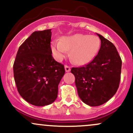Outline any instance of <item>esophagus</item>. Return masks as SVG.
<instances>
[{"instance_id": "1", "label": "esophagus", "mask_w": 133, "mask_h": 133, "mask_svg": "<svg viewBox=\"0 0 133 133\" xmlns=\"http://www.w3.org/2000/svg\"><path fill=\"white\" fill-rule=\"evenodd\" d=\"M65 72H69L71 71V68H70V66H69V65H65Z\"/></svg>"}]
</instances>
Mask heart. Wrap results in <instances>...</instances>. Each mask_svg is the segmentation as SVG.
<instances>
[{
  "instance_id": "1",
  "label": "heart",
  "mask_w": 133,
  "mask_h": 133,
  "mask_svg": "<svg viewBox=\"0 0 133 133\" xmlns=\"http://www.w3.org/2000/svg\"><path fill=\"white\" fill-rule=\"evenodd\" d=\"M101 46L98 37L82 34L64 36L61 41H54L51 44L53 56L57 61L65 57L70 50V58L77 64H85L96 56Z\"/></svg>"
}]
</instances>
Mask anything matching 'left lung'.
I'll return each mask as SVG.
<instances>
[{
	"mask_svg": "<svg viewBox=\"0 0 133 133\" xmlns=\"http://www.w3.org/2000/svg\"><path fill=\"white\" fill-rule=\"evenodd\" d=\"M98 54L88 64L72 68L80 99L90 106L108 101L116 92L121 79L122 61L114 45L101 35Z\"/></svg>",
	"mask_w": 133,
	"mask_h": 133,
	"instance_id": "1",
	"label": "left lung"
}]
</instances>
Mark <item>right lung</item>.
<instances>
[{"mask_svg":"<svg viewBox=\"0 0 133 133\" xmlns=\"http://www.w3.org/2000/svg\"><path fill=\"white\" fill-rule=\"evenodd\" d=\"M51 34V29L34 32L19 47L13 65L19 94L36 106L51 104L56 99L65 73L64 65L52 56Z\"/></svg>","mask_w":133,"mask_h":133,"instance_id":"1","label":"right lung"}]
</instances>
